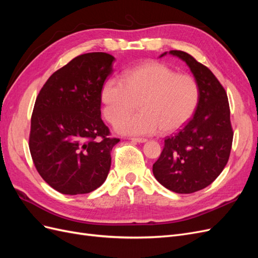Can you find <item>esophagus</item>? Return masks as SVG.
I'll return each mask as SVG.
<instances>
[{
    "instance_id": "obj_1",
    "label": "esophagus",
    "mask_w": 258,
    "mask_h": 258,
    "mask_svg": "<svg viewBox=\"0 0 258 258\" xmlns=\"http://www.w3.org/2000/svg\"><path fill=\"white\" fill-rule=\"evenodd\" d=\"M129 140H131L132 142H137V143H144L147 141V140L144 138H130Z\"/></svg>"
}]
</instances>
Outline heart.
<instances>
[{"instance_id":"b5f03b06","label":"heart","mask_w":258,"mask_h":258,"mask_svg":"<svg viewBox=\"0 0 258 258\" xmlns=\"http://www.w3.org/2000/svg\"><path fill=\"white\" fill-rule=\"evenodd\" d=\"M105 118L121 135L147 136L173 132L189 120L199 101V87L188 74L157 61H147L108 80L101 90ZM140 104L142 111L126 115Z\"/></svg>"}]
</instances>
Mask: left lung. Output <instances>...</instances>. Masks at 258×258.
Segmentation results:
<instances>
[{
  "instance_id": "8db88e82",
  "label": "left lung",
  "mask_w": 258,
  "mask_h": 258,
  "mask_svg": "<svg viewBox=\"0 0 258 258\" xmlns=\"http://www.w3.org/2000/svg\"><path fill=\"white\" fill-rule=\"evenodd\" d=\"M169 53L190 69L199 87V101L184 128L165 140L153 173L169 190L191 194L206 188L227 165L233 138L229 103L224 87L206 66L181 50Z\"/></svg>"
}]
</instances>
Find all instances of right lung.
<instances>
[{
	"label": "right lung",
	"mask_w": 258,
	"mask_h": 258,
	"mask_svg": "<svg viewBox=\"0 0 258 258\" xmlns=\"http://www.w3.org/2000/svg\"><path fill=\"white\" fill-rule=\"evenodd\" d=\"M114 61L105 52L77 56L49 77L36 98L30 153L44 181L61 194H88L107 177L119 139L108 137L101 118V90Z\"/></svg>",
	"instance_id": "1"
}]
</instances>
